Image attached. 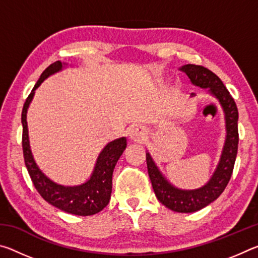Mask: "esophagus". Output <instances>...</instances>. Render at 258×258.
Wrapping results in <instances>:
<instances>
[{"instance_id": "1", "label": "esophagus", "mask_w": 258, "mask_h": 258, "mask_svg": "<svg viewBox=\"0 0 258 258\" xmlns=\"http://www.w3.org/2000/svg\"><path fill=\"white\" fill-rule=\"evenodd\" d=\"M147 137V132L146 130L141 127V126H138V127H134L131 130L130 132V138L133 140V141H142V140H145V138Z\"/></svg>"}]
</instances>
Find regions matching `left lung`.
Masks as SVG:
<instances>
[{
  "label": "left lung",
  "mask_w": 258,
  "mask_h": 258,
  "mask_svg": "<svg viewBox=\"0 0 258 258\" xmlns=\"http://www.w3.org/2000/svg\"><path fill=\"white\" fill-rule=\"evenodd\" d=\"M195 85L200 87H208L213 95L218 99L225 112L226 121V141L221 161L217 166L211 181L206 185L198 190H178L172 186L165 180L160 172L147 154L148 173L154 187L156 197L166 207L177 213H192L206 207L214 200L220 197L224 191L232 175L234 161L237 158L239 133H238V108L234 99L230 94L228 89L224 86L220 77L212 71L198 64H185L181 68Z\"/></svg>",
  "instance_id": "obj_1"
}]
</instances>
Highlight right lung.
Returning <instances> with one entry per match:
<instances>
[{
  "label": "right lung",
  "instance_id": "obj_1",
  "mask_svg": "<svg viewBox=\"0 0 258 258\" xmlns=\"http://www.w3.org/2000/svg\"><path fill=\"white\" fill-rule=\"evenodd\" d=\"M62 68L60 61L51 63L47 67L35 84L32 92L26 99L23 112H21V123H23V152L25 165L27 167L29 176L41 197L54 207L78 216H89L97 214L107 206L110 200L112 187V172L117 160L126 148V139L120 138L104 147L99 155L95 164L94 172L89 181L78 186H62L49 180L43 174L33 159L28 141V130L26 113L30 101L34 97L35 90L41 83L51 74L59 72Z\"/></svg>",
  "mask_w": 258,
  "mask_h": 258
}]
</instances>
